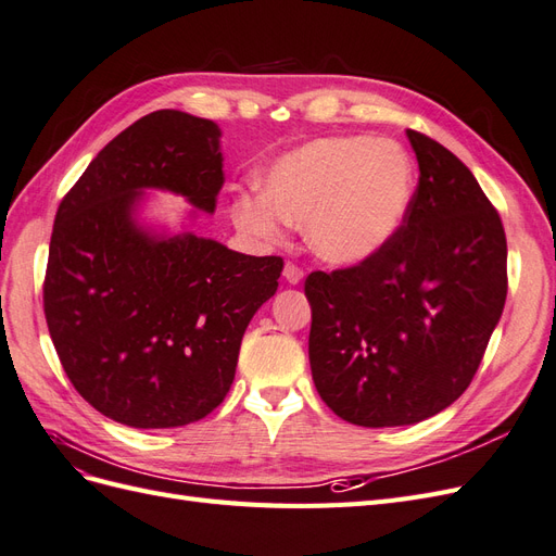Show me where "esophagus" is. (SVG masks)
I'll list each match as a JSON object with an SVG mask.
<instances>
[{
	"label": "esophagus",
	"instance_id": "esophagus-1",
	"mask_svg": "<svg viewBox=\"0 0 556 556\" xmlns=\"http://www.w3.org/2000/svg\"><path fill=\"white\" fill-rule=\"evenodd\" d=\"M282 276H285V280H288L290 285H299L301 280H304V268L296 266L294 262H288V264H285V268H282Z\"/></svg>",
	"mask_w": 556,
	"mask_h": 556
}]
</instances>
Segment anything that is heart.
I'll return each instance as SVG.
<instances>
[{
	"mask_svg": "<svg viewBox=\"0 0 556 556\" xmlns=\"http://www.w3.org/2000/svg\"><path fill=\"white\" fill-rule=\"evenodd\" d=\"M415 169L406 150L374 137H325L282 155L264 197L243 194L233 223L276 239L280 220L304 225L311 248L333 264H359L390 241L413 201Z\"/></svg>",
	"mask_w": 556,
	"mask_h": 556,
	"instance_id": "obj_1",
	"label": "heart"
}]
</instances>
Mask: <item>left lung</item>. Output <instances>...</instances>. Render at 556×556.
Wrapping results in <instances>:
<instances>
[{
    "label": "left lung",
    "mask_w": 556,
    "mask_h": 556,
    "mask_svg": "<svg viewBox=\"0 0 556 556\" xmlns=\"http://www.w3.org/2000/svg\"><path fill=\"white\" fill-rule=\"evenodd\" d=\"M408 139L419 180L399 231L368 260L304 285L315 390L345 422L374 429L457 401L508 294L498 211L445 146L415 129Z\"/></svg>",
    "instance_id": "8db88e82"
}]
</instances>
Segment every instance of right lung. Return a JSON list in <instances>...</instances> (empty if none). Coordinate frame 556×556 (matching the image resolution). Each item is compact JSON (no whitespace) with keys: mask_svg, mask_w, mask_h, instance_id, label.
Instances as JSON below:
<instances>
[{"mask_svg":"<svg viewBox=\"0 0 556 556\" xmlns=\"http://www.w3.org/2000/svg\"><path fill=\"white\" fill-rule=\"evenodd\" d=\"M220 129L164 109L99 153L55 215L43 313L66 378L92 408L134 429H172L220 406L245 327L278 290L282 257L211 239H157L134 220L143 188L213 213Z\"/></svg>","mask_w":556,"mask_h":556,"instance_id":"obj_1","label":"right lung"}]
</instances>
